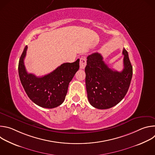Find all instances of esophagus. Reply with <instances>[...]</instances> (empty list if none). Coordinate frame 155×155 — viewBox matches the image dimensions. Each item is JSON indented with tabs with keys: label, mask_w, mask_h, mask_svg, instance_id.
Returning a JSON list of instances; mask_svg holds the SVG:
<instances>
[{
	"label": "esophagus",
	"mask_w": 155,
	"mask_h": 155,
	"mask_svg": "<svg viewBox=\"0 0 155 155\" xmlns=\"http://www.w3.org/2000/svg\"><path fill=\"white\" fill-rule=\"evenodd\" d=\"M86 65V60L84 57H81L80 59V68L83 69Z\"/></svg>",
	"instance_id": "esophagus-1"
}]
</instances>
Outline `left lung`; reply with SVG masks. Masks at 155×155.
Wrapping results in <instances>:
<instances>
[{"mask_svg": "<svg viewBox=\"0 0 155 155\" xmlns=\"http://www.w3.org/2000/svg\"><path fill=\"white\" fill-rule=\"evenodd\" d=\"M124 68L121 72L110 69L102 55L94 53L87 57L86 87L90 104L107 109L118 104L126 96L132 77V67L127 51L123 48Z\"/></svg>", "mask_w": 155, "mask_h": 155, "instance_id": "1", "label": "left lung"}]
</instances>
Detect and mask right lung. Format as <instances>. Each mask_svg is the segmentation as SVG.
<instances>
[{"instance_id": "add662e5", "label": "right lung", "mask_w": 155, "mask_h": 155, "mask_svg": "<svg viewBox=\"0 0 155 155\" xmlns=\"http://www.w3.org/2000/svg\"><path fill=\"white\" fill-rule=\"evenodd\" d=\"M28 46L22 53L18 64L21 83L29 97L37 105L47 108H55L64 101L69 84L79 69L80 59L72 63H64L52 72L41 77L26 71L24 59Z\"/></svg>"}]
</instances>
